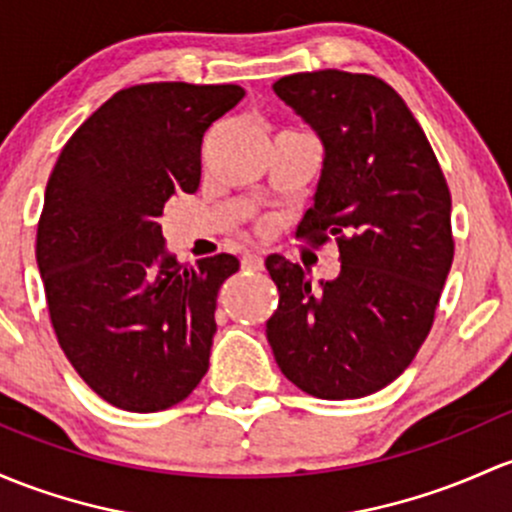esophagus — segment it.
<instances>
[{
    "instance_id": "34e87169",
    "label": "esophagus",
    "mask_w": 512,
    "mask_h": 512,
    "mask_svg": "<svg viewBox=\"0 0 512 512\" xmlns=\"http://www.w3.org/2000/svg\"><path fill=\"white\" fill-rule=\"evenodd\" d=\"M241 266H244L246 271H258V268L263 266V256L254 254V251H246L244 258H241Z\"/></svg>"
}]
</instances>
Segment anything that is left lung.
<instances>
[{"label": "left lung", "instance_id": "obj_1", "mask_svg": "<svg viewBox=\"0 0 512 512\" xmlns=\"http://www.w3.org/2000/svg\"><path fill=\"white\" fill-rule=\"evenodd\" d=\"M276 95L324 144L315 205L300 239L337 241L342 271L310 283L273 254L278 285L266 337L290 383L324 400L364 398L393 383L430 334L454 261L452 195L425 131L376 75L317 70L280 78Z\"/></svg>", "mask_w": 512, "mask_h": 512}]
</instances>
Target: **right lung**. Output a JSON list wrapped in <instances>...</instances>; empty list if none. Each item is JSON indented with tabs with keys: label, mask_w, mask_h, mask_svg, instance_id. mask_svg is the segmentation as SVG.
I'll return each instance as SVG.
<instances>
[{
	"label": "right lung",
	"mask_w": 512,
	"mask_h": 512,
	"mask_svg": "<svg viewBox=\"0 0 512 512\" xmlns=\"http://www.w3.org/2000/svg\"><path fill=\"white\" fill-rule=\"evenodd\" d=\"M239 85L146 82L119 90L60 151L36 229V261L60 349L102 400L158 412L210 366L232 254L178 263L158 217L200 185L202 136Z\"/></svg>",
	"instance_id": "obj_1"
}]
</instances>
